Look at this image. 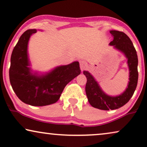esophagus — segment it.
Here are the masks:
<instances>
[{
  "mask_svg": "<svg viewBox=\"0 0 147 147\" xmlns=\"http://www.w3.org/2000/svg\"><path fill=\"white\" fill-rule=\"evenodd\" d=\"M80 69H81L82 71L85 69H86V67H87V63H86V61L82 60V61H80Z\"/></svg>",
  "mask_w": 147,
  "mask_h": 147,
  "instance_id": "obj_1",
  "label": "esophagus"
}]
</instances>
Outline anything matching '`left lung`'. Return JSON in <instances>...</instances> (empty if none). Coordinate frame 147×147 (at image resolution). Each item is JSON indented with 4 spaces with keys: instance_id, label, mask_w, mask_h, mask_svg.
Returning <instances> with one entry per match:
<instances>
[{
    "instance_id": "8db88e82",
    "label": "left lung",
    "mask_w": 147,
    "mask_h": 147,
    "mask_svg": "<svg viewBox=\"0 0 147 147\" xmlns=\"http://www.w3.org/2000/svg\"><path fill=\"white\" fill-rule=\"evenodd\" d=\"M110 33L114 38L110 45L122 51L128 59L130 74L128 88L121 95L114 97L108 96L102 91L99 84L89 72H83L87 78L86 93L88 102L94 108L104 110L118 109L127 103L135 91L138 77V57L131 40L122 31H110Z\"/></svg>"
}]
</instances>
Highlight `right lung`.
Listing matches in <instances>:
<instances>
[{
	"label": "right lung",
	"instance_id": "add662e5",
	"mask_svg": "<svg viewBox=\"0 0 147 147\" xmlns=\"http://www.w3.org/2000/svg\"><path fill=\"white\" fill-rule=\"evenodd\" d=\"M36 29L24 32L14 47L11 57L9 78L17 97L24 103L43 106L55 103L65 86L81 73L80 63L74 61L55 68L45 75L32 73L27 55V45Z\"/></svg>",
	"mask_w": 147,
	"mask_h": 147
}]
</instances>
